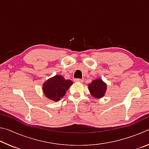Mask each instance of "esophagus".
I'll use <instances>...</instances> for the list:
<instances>
[{"label":"esophagus","mask_w":149,"mask_h":149,"mask_svg":"<svg viewBox=\"0 0 149 149\" xmlns=\"http://www.w3.org/2000/svg\"><path fill=\"white\" fill-rule=\"evenodd\" d=\"M74 80L75 81H77V82H82L83 81H84L81 79H79V78H76V79H75Z\"/></svg>","instance_id":"34e87169"}]
</instances>
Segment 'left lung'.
<instances>
[{"label": "left lung", "instance_id": "left-lung-1", "mask_svg": "<svg viewBox=\"0 0 149 149\" xmlns=\"http://www.w3.org/2000/svg\"><path fill=\"white\" fill-rule=\"evenodd\" d=\"M89 90L95 98H101L104 95L107 90V85L100 79H97L89 84Z\"/></svg>", "mask_w": 149, "mask_h": 149}]
</instances>
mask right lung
I'll list each match as a JSON object with an SVG mask.
<instances>
[{
    "mask_svg": "<svg viewBox=\"0 0 149 149\" xmlns=\"http://www.w3.org/2000/svg\"><path fill=\"white\" fill-rule=\"evenodd\" d=\"M73 84L71 80H66L61 75H56L45 83L42 87L45 95L53 101H58L64 97Z\"/></svg>",
    "mask_w": 149,
    "mask_h": 149,
    "instance_id": "1",
    "label": "right lung"
}]
</instances>
